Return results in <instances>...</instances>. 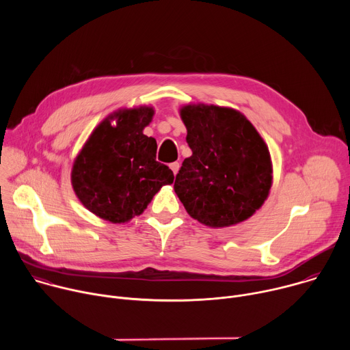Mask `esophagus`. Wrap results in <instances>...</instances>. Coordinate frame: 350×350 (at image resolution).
<instances>
[{"mask_svg":"<svg viewBox=\"0 0 350 350\" xmlns=\"http://www.w3.org/2000/svg\"><path fill=\"white\" fill-rule=\"evenodd\" d=\"M178 167H180V163H178V162H173V163H170V169L173 170V173H174V174H177Z\"/></svg>","mask_w":350,"mask_h":350,"instance_id":"34e87169","label":"esophagus"}]
</instances>
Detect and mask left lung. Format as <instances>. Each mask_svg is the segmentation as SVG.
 Instances as JSON below:
<instances>
[{"label":"left lung","mask_w":350,"mask_h":350,"mask_svg":"<svg viewBox=\"0 0 350 350\" xmlns=\"http://www.w3.org/2000/svg\"><path fill=\"white\" fill-rule=\"evenodd\" d=\"M192 155L174 191L188 215L220 228L251 217L267 199L273 166L266 142L241 112L216 105L180 109Z\"/></svg>","instance_id":"1"}]
</instances>
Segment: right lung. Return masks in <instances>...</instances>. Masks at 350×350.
Listing matches in <instances>:
<instances>
[{
	"mask_svg": "<svg viewBox=\"0 0 350 350\" xmlns=\"http://www.w3.org/2000/svg\"><path fill=\"white\" fill-rule=\"evenodd\" d=\"M152 116L151 107L109 115L76 157L72 185L95 216L113 224L127 223L146 209L163 185L173 183V172L157 161V139L142 133Z\"/></svg>",
	"mask_w": 350,
	"mask_h": 350,
	"instance_id": "add662e5",
	"label": "right lung"
}]
</instances>
